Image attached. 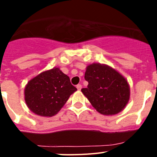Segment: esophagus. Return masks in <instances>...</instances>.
I'll use <instances>...</instances> for the list:
<instances>
[{"mask_svg": "<svg viewBox=\"0 0 157 157\" xmlns=\"http://www.w3.org/2000/svg\"><path fill=\"white\" fill-rule=\"evenodd\" d=\"M77 90H81V88H82V85L81 84H77Z\"/></svg>", "mask_w": 157, "mask_h": 157, "instance_id": "34e87169", "label": "esophagus"}]
</instances>
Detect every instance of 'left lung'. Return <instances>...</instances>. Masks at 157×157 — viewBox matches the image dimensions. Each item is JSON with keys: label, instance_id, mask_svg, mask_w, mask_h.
<instances>
[{"label": "left lung", "instance_id": "left-lung-1", "mask_svg": "<svg viewBox=\"0 0 157 157\" xmlns=\"http://www.w3.org/2000/svg\"><path fill=\"white\" fill-rule=\"evenodd\" d=\"M84 78L87 87L81 90L92 106L103 115H114L122 111L130 100L127 80L111 67L92 63L86 67Z\"/></svg>", "mask_w": 157, "mask_h": 157}]
</instances>
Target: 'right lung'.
I'll return each mask as SVG.
<instances>
[{
    "instance_id": "add662e5",
    "label": "right lung",
    "mask_w": 157,
    "mask_h": 157,
    "mask_svg": "<svg viewBox=\"0 0 157 157\" xmlns=\"http://www.w3.org/2000/svg\"><path fill=\"white\" fill-rule=\"evenodd\" d=\"M77 90L69 77L54 67L33 77L26 85L24 99L29 109L41 117H53Z\"/></svg>"
}]
</instances>
